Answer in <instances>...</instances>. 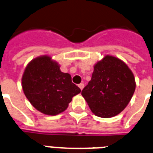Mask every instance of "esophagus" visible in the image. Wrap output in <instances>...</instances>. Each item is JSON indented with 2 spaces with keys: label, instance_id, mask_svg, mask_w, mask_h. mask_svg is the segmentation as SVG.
<instances>
[{
  "label": "esophagus",
  "instance_id": "34e87169",
  "mask_svg": "<svg viewBox=\"0 0 153 153\" xmlns=\"http://www.w3.org/2000/svg\"><path fill=\"white\" fill-rule=\"evenodd\" d=\"M84 84H83V83H81V84H79L78 85V87L80 88V89L81 90H82L83 89V88H84Z\"/></svg>",
  "mask_w": 153,
  "mask_h": 153
}]
</instances>
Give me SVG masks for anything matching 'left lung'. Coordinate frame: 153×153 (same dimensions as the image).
I'll return each mask as SVG.
<instances>
[{
	"label": "left lung",
	"instance_id": "8db88e82",
	"mask_svg": "<svg viewBox=\"0 0 153 153\" xmlns=\"http://www.w3.org/2000/svg\"><path fill=\"white\" fill-rule=\"evenodd\" d=\"M135 89L133 73L124 62L105 55L94 65L88 84L82 96L93 113L101 118H111L125 109Z\"/></svg>",
	"mask_w": 153,
	"mask_h": 153
}]
</instances>
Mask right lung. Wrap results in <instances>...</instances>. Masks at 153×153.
<instances>
[{
    "label": "right lung",
    "instance_id": "obj_1",
    "mask_svg": "<svg viewBox=\"0 0 153 153\" xmlns=\"http://www.w3.org/2000/svg\"><path fill=\"white\" fill-rule=\"evenodd\" d=\"M22 88L30 104L42 113L56 115L63 112L81 89L72 83L68 73L48 55L34 58L24 71Z\"/></svg>",
    "mask_w": 153,
    "mask_h": 153
}]
</instances>
